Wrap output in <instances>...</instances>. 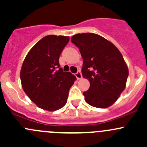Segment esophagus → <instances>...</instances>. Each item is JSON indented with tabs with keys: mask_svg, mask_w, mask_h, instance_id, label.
<instances>
[{
	"mask_svg": "<svg viewBox=\"0 0 147 147\" xmlns=\"http://www.w3.org/2000/svg\"><path fill=\"white\" fill-rule=\"evenodd\" d=\"M75 76H76L77 79H78V80H80L81 78H82V74H81L80 71H78V72H76V73H75Z\"/></svg>",
	"mask_w": 147,
	"mask_h": 147,
	"instance_id": "esophagus-1",
	"label": "esophagus"
}]
</instances>
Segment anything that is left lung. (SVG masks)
<instances>
[{
    "mask_svg": "<svg viewBox=\"0 0 147 147\" xmlns=\"http://www.w3.org/2000/svg\"><path fill=\"white\" fill-rule=\"evenodd\" d=\"M71 41L79 48L83 59L82 76L90 83L89 90L83 92L84 100L94 107H109L126 87L129 70L122 55L97 34H76Z\"/></svg>",
    "mask_w": 147,
    "mask_h": 147,
    "instance_id": "left-lung-1",
    "label": "left lung"
}]
</instances>
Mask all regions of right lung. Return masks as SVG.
I'll return each mask as SVG.
<instances>
[{
	"instance_id": "obj_1",
	"label": "right lung",
	"mask_w": 147,
	"mask_h": 147,
	"mask_svg": "<svg viewBox=\"0 0 147 147\" xmlns=\"http://www.w3.org/2000/svg\"><path fill=\"white\" fill-rule=\"evenodd\" d=\"M69 40L67 36L47 35L30 49L23 61L20 70L22 87L42 109L55 111L63 107L76 80L71 72H63L59 63Z\"/></svg>"
}]
</instances>
